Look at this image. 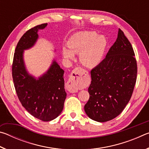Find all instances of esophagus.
Segmentation results:
<instances>
[{
	"mask_svg": "<svg viewBox=\"0 0 149 149\" xmlns=\"http://www.w3.org/2000/svg\"><path fill=\"white\" fill-rule=\"evenodd\" d=\"M87 71L81 68L77 67L73 70L68 81L66 83L68 91L70 93H77L78 91V83L81 79L83 75H85Z\"/></svg>",
	"mask_w": 149,
	"mask_h": 149,
	"instance_id": "34e87169",
	"label": "esophagus"
}]
</instances>
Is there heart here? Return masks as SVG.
<instances>
[{
  "instance_id": "b5f03b06",
  "label": "heart",
  "mask_w": 149,
  "mask_h": 149,
  "mask_svg": "<svg viewBox=\"0 0 149 149\" xmlns=\"http://www.w3.org/2000/svg\"><path fill=\"white\" fill-rule=\"evenodd\" d=\"M64 47L62 54L65 58L73 59L74 53L79 54V60L87 67H94L101 61L107 47V40L94 31L79 32L70 37Z\"/></svg>"
}]
</instances>
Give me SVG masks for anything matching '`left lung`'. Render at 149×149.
Listing matches in <instances>:
<instances>
[{
	"label": "left lung",
	"instance_id": "left-lung-1",
	"mask_svg": "<svg viewBox=\"0 0 149 149\" xmlns=\"http://www.w3.org/2000/svg\"><path fill=\"white\" fill-rule=\"evenodd\" d=\"M129 40L119 29L105 58L91 71L90 97L84 109L91 119L104 122L117 117L132 97L137 75V60Z\"/></svg>",
	"mask_w": 149,
	"mask_h": 149
}]
</instances>
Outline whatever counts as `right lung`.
<instances>
[{
    "instance_id": "right-lung-1",
    "label": "right lung",
    "mask_w": 149,
    "mask_h": 149,
    "mask_svg": "<svg viewBox=\"0 0 149 149\" xmlns=\"http://www.w3.org/2000/svg\"><path fill=\"white\" fill-rule=\"evenodd\" d=\"M47 25L35 26L22 35L15 49L12 65L14 87L20 102L30 114L43 122L55 119L64 108L66 97L64 71L54 61L46 74L35 79L25 68L23 52L34 45L38 38V30Z\"/></svg>"
}]
</instances>
